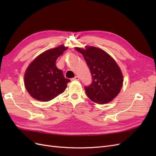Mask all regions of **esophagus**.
Wrapping results in <instances>:
<instances>
[{
  "mask_svg": "<svg viewBox=\"0 0 156 156\" xmlns=\"http://www.w3.org/2000/svg\"><path fill=\"white\" fill-rule=\"evenodd\" d=\"M78 80H79V77L78 76H75L72 79V81H78Z\"/></svg>",
  "mask_w": 156,
  "mask_h": 156,
  "instance_id": "34e87169",
  "label": "esophagus"
}]
</instances>
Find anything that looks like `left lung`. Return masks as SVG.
Returning a JSON list of instances; mask_svg holds the SVG:
<instances>
[{
  "mask_svg": "<svg viewBox=\"0 0 156 156\" xmlns=\"http://www.w3.org/2000/svg\"><path fill=\"white\" fill-rule=\"evenodd\" d=\"M75 49L83 55L92 75L90 85L84 87L87 96L98 104L112 101L123 84V75L115 60L105 51L95 47Z\"/></svg>",
  "mask_w": 156,
  "mask_h": 156,
  "instance_id": "obj_1",
  "label": "left lung"
}]
</instances>
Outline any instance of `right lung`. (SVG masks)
<instances>
[{"mask_svg":"<svg viewBox=\"0 0 156 156\" xmlns=\"http://www.w3.org/2000/svg\"><path fill=\"white\" fill-rule=\"evenodd\" d=\"M68 48L60 45L47 50L32 61L25 73V86L30 95L41 101H49L64 92L70 81L56 66V60Z\"/></svg>","mask_w":156,"mask_h":156,"instance_id":"1","label":"right lung"}]
</instances>
